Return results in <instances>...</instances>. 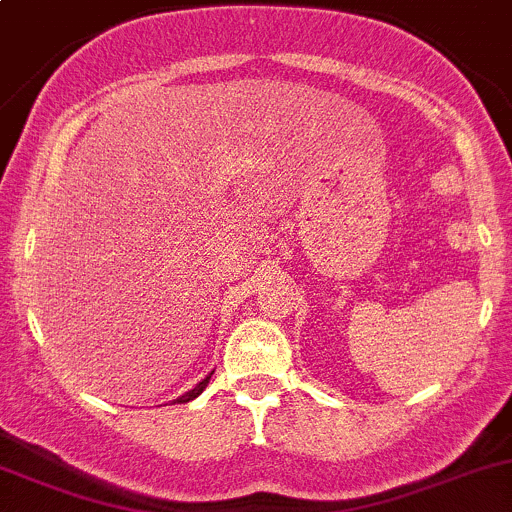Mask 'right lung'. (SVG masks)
Segmentation results:
<instances>
[{"mask_svg":"<svg viewBox=\"0 0 512 512\" xmlns=\"http://www.w3.org/2000/svg\"><path fill=\"white\" fill-rule=\"evenodd\" d=\"M209 379H211V374H209V376H206V379H201V381H199V384H196L192 391H187V393H184V396H179V398H177V401H174V403H189V401H194V398H196V396H199V393L206 389V384H209Z\"/></svg>","mask_w":512,"mask_h":512,"instance_id":"right-lung-1","label":"right lung"}]
</instances>
